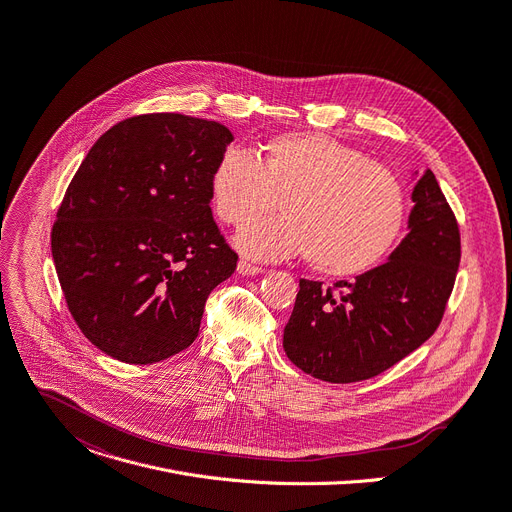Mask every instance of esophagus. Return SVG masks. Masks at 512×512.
Segmentation results:
<instances>
[{
    "label": "esophagus",
    "mask_w": 512,
    "mask_h": 512,
    "mask_svg": "<svg viewBox=\"0 0 512 512\" xmlns=\"http://www.w3.org/2000/svg\"><path fill=\"white\" fill-rule=\"evenodd\" d=\"M237 269H239V273H241V275H257V273H265V269H263V267L253 265V263H251V261H247V259H241Z\"/></svg>",
    "instance_id": "34e87169"
}]
</instances>
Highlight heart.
I'll use <instances>...</instances> for the list:
<instances>
[{
  "mask_svg": "<svg viewBox=\"0 0 512 512\" xmlns=\"http://www.w3.org/2000/svg\"><path fill=\"white\" fill-rule=\"evenodd\" d=\"M216 216L245 228L272 213L287 216L258 223L239 237L255 259L304 255L329 275L365 271L388 257L404 235L408 200L392 171L367 155L312 132L282 134L265 145L261 161L232 147L210 175Z\"/></svg>",
  "mask_w": 512,
  "mask_h": 512,
  "instance_id": "1",
  "label": "heart"
}]
</instances>
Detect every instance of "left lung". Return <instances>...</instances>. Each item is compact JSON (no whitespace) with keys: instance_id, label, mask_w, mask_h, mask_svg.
<instances>
[{"instance_id":"1","label":"left lung","mask_w":512,"mask_h":512,"mask_svg":"<svg viewBox=\"0 0 512 512\" xmlns=\"http://www.w3.org/2000/svg\"><path fill=\"white\" fill-rule=\"evenodd\" d=\"M410 198V232L390 261L329 288L300 280L284 351L312 378H374L441 324L461 259L459 224L431 169L416 179Z\"/></svg>"}]
</instances>
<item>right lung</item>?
I'll use <instances>...</instances> for the list:
<instances>
[{"mask_svg":"<svg viewBox=\"0 0 512 512\" xmlns=\"http://www.w3.org/2000/svg\"><path fill=\"white\" fill-rule=\"evenodd\" d=\"M230 141L214 120L141 114L104 132L73 175L51 249L71 316L106 355L147 365L196 341L239 261L210 208Z\"/></svg>","mask_w":512,"mask_h":512,"instance_id":"right-lung-1","label":"right lung"}]
</instances>
